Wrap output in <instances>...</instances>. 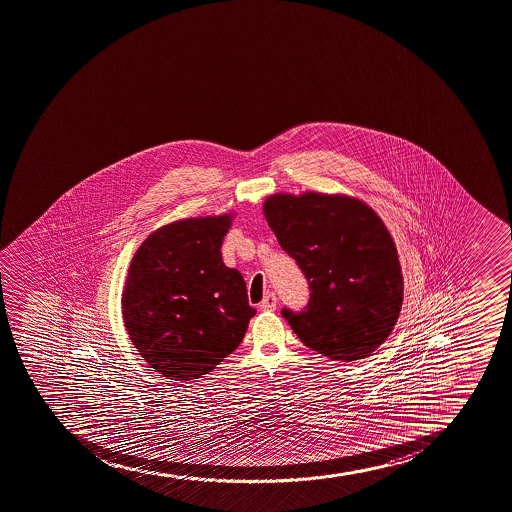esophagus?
Masks as SVG:
<instances>
[{
  "label": "esophagus",
  "instance_id": "34e87169",
  "mask_svg": "<svg viewBox=\"0 0 512 512\" xmlns=\"http://www.w3.org/2000/svg\"><path fill=\"white\" fill-rule=\"evenodd\" d=\"M277 305V298L276 294L269 293L267 296H265L264 299H262V303H260V310L262 311H272L276 310Z\"/></svg>",
  "mask_w": 512,
  "mask_h": 512
}]
</instances>
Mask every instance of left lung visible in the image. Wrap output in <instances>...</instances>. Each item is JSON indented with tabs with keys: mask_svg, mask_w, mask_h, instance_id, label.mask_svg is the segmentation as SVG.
Masks as SVG:
<instances>
[{
	"mask_svg": "<svg viewBox=\"0 0 512 512\" xmlns=\"http://www.w3.org/2000/svg\"><path fill=\"white\" fill-rule=\"evenodd\" d=\"M264 216L310 286L305 310H282L294 334L334 361L371 356L403 301L397 247L385 223L359 199L318 192L269 196Z\"/></svg>",
	"mask_w": 512,
	"mask_h": 512,
	"instance_id": "obj_1",
	"label": "left lung"
}]
</instances>
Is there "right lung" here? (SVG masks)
Wrapping results in <instances>:
<instances>
[{"label": "right lung", "instance_id": "right-lung-1", "mask_svg": "<svg viewBox=\"0 0 512 512\" xmlns=\"http://www.w3.org/2000/svg\"><path fill=\"white\" fill-rule=\"evenodd\" d=\"M233 214L187 218L138 248L122 293L127 334L144 361L173 381L211 373L240 345L255 308L221 257Z\"/></svg>", "mask_w": 512, "mask_h": 512}]
</instances>
